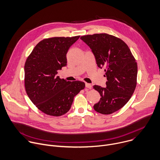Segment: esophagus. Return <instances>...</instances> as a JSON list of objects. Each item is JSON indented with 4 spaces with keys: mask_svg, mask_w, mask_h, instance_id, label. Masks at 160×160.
<instances>
[{
    "mask_svg": "<svg viewBox=\"0 0 160 160\" xmlns=\"http://www.w3.org/2000/svg\"><path fill=\"white\" fill-rule=\"evenodd\" d=\"M85 85H86V87L88 89H91L92 88V86L91 84H89V83H85Z\"/></svg>",
    "mask_w": 160,
    "mask_h": 160,
    "instance_id": "esophagus-1",
    "label": "esophagus"
}]
</instances>
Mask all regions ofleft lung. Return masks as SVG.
Here are the masks:
<instances>
[{
  "label": "left lung",
  "instance_id": "left-lung-1",
  "mask_svg": "<svg viewBox=\"0 0 160 160\" xmlns=\"http://www.w3.org/2000/svg\"><path fill=\"white\" fill-rule=\"evenodd\" d=\"M91 49L97 64L104 68L107 87L94 85L101 98L93 108L103 115L122 108L132 96L137 84L138 65L129 47L121 39L107 33L87 35L80 38Z\"/></svg>",
  "mask_w": 160,
  "mask_h": 160
}]
</instances>
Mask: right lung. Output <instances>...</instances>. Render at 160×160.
<instances>
[{
	"instance_id": "1",
	"label": "right lung",
	"mask_w": 160,
	"mask_h": 160,
	"mask_svg": "<svg viewBox=\"0 0 160 160\" xmlns=\"http://www.w3.org/2000/svg\"><path fill=\"white\" fill-rule=\"evenodd\" d=\"M80 36L52 37L40 41L24 65V86L28 97L44 113L58 117L71 108L74 98L85 87L82 81H67L57 76L66 66V54Z\"/></svg>"
}]
</instances>
